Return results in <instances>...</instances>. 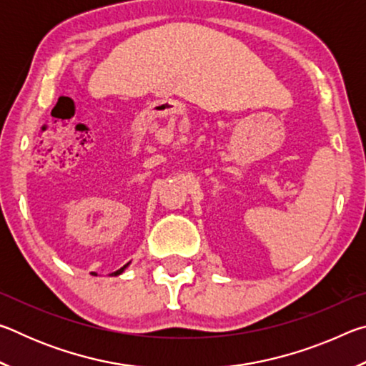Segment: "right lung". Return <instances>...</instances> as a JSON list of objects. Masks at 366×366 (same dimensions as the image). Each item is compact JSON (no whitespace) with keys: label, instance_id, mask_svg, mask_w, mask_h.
I'll return each instance as SVG.
<instances>
[{"label":"right lung","instance_id":"add662e5","mask_svg":"<svg viewBox=\"0 0 366 366\" xmlns=\"http://www.w3.org/2000/svg\"><path fill=\"white\" fill-rule=\"evenodd\" d=\"M127 264H129V263H127ZM127 264H124L121 269H117V271H114V272H113V276H117V274H121V272H122L124 269H126V268H127Z\"/></svg>","mask_w":366,"mask_h":366}]
</instances>
